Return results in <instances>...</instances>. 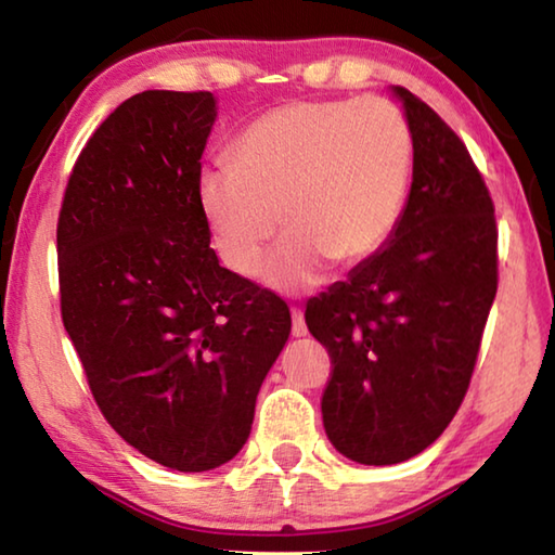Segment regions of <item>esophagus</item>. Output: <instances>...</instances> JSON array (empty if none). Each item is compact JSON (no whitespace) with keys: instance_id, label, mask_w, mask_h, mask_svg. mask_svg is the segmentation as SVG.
Returning <instances> with one entry per match:
<instances>
[{"instance_id":"1","label":"esophagus","mask_w":555,"mask_h":555,"mask_svg":"<svg viewBox=\"0 0 555 555\" xmlns=\"http://www.w3.org/2000/svg\"><path fill=\"white\" fill-rule=\"evenodd\" d=\"M291 333H294V337H306L308 335V325L304 321V313H300V308H294V311H291Z\"/></svg>"}]
</instances>
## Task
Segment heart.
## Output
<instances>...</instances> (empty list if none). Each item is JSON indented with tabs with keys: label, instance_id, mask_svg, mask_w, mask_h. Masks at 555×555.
I'll return each instance as SVG.
<instances>
[{
	"label": "heart",
	"instance_id": "b5f03b06",
	"mask_svg": "<svg viewBox=\"0 0 555 555\" xmlns=\"http://www.w3.org/2000/svg\"><path fill=\"white\" fill-rule=\"evenodd\" d=\"M230 156L195 185L212 249L232 274L251 276L281 212L288 237L264 281L306 294L333 259L360 264L391 237L406 201L411 129L384 98L291 102L242 129Z\"/></svg>",
	"mask_w": 555,
	"mask_h": 555
}]
</instances>
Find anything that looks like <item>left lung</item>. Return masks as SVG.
Listing matches in <instances>:
<instances>
[{
	"label": "left lung",
	"instance_id": "left-lung-1",
	"mask_svg": "<svg viewBox=\"0 0 555 555\" xmlns=\"http://www.w3.org/2000/svg\"><path fill=\"white\" fill-rule=\"evenodd\" d=\"M391 92L413 142L406 205L387 244L306 306L333 360L325 434L362 465L403 463L448 428L496 294L494 205L480 171L426 102Z\"/></svg>",
	"mask_w": 555,
	"mask_h": 555
}]
</instances>
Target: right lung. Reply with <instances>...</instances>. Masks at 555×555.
Masks as SVG:
<instances>
[{"label": "right lung", "mask_w": 555, "mask_h": 555, "mask_svg": "<svg viewBox=\"0 0 555 555\" xmlns=\"http://www.w3.org/2000/svg\"><path fill=\"white\" fill-rule=\"evenodd\" d=\"M212 92L146 90L102 121L59 218L61 315L102 416L178 473L247 443L291 333L276 294L220 267L198 205Z\"/></svg>", "instance_id": "1"}]
</instances>
